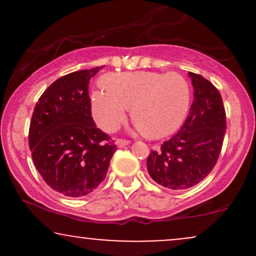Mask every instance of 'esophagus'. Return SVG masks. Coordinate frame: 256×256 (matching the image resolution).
Returning <instances> with one entry per match:
<instances>
[{"mask_svg": "<svg viewBox=\"0 0 256 256\" xmlns=\"http://www.w3.org/2000/svg\"><path fill=\"white\" fill-rule=\"evenodd\" d=\"M128 144H130V142H128V140H116V146H118L119 148H124V146H128Z\"/></svg>", "mask_w": 256, "mask_h": 256, "instance_id": "esophagus-1", "label": "esophagus"}]
</instances>
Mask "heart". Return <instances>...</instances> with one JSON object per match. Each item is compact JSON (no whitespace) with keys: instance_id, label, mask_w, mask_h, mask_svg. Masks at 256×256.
<instances>
[{"instance_id":"b5f03b06","label":"heart","mask_w":256,"mask_h":256,"mask_svg":"<svg viewBox=\"0 0 256 256\" xmlns=\"http://www.w3.org/2000/svg\"><path fill=\"white\" fill-rule=\"evenodd\" d=\"M104 89L91 92V112L104 131L116 130L128 108L131 118L149 137H165L180 128L190 110L192 90L176 72L110 73Z\"/></svg>"}]
</instances>
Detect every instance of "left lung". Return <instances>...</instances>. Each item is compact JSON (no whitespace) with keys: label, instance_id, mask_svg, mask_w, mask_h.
Returning a JSON list of instances; mask_svg holds the SVG:
<instances>
[{"label":"left lung","instance_id":"left-lung-1","mask_svg":"<svg viewBox=\"0 0 256 256\" xmlns=\"http://www.w3.org/2000/svg\"><path fill=\"white\" fill-rule=\"evenodd\" d=\"M194 102L189 116L174 136L152 150L146 158L149 176L171 190L189 189L216 166L226 130L222 96L210 80L189 72Z\"/></svg>","mask_w":256,"mask_h":256}]
</instances>
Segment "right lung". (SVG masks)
I'll use <instances>...</instances> for the list:
<instances>
[{"label": "right lung", "instance_id": "add662e5", "mask_svg": "<svg viewBox=\"0 0 256 256\" xmlns=\"http://www.w3.org/2000/svg\"><path fill=\"white\" fill-rule=\"evenodd\" d=\"M101 67L55 80L32 113L28 144L37 171L55 192L80 198L106 178L116 144L91 116L89 82Z\"/></svg>", "mask_w": 256, "mask_h": 256}]
</instances>
